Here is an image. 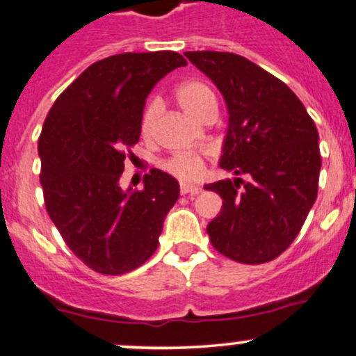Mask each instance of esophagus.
<instances>
[{"instance_id": "34e87169", "label": "esophagus", "mask_w": 356, "mask_h": 356, "mask_svg": "<svg viewBox=\"0 0 356 356\" xmlns=\"http://www.w3.org/2000/svg\"><path fill=\"white\" fill-rule=\"evenodd\" d=\"M201 193V187L187 184V182H181V194H199Z\"/></svg>"}]
</instances>
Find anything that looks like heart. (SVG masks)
Here are the masks:
<instances>
[{"instance_id": "b5f03b06", "label": "heart", "mask_w": 356, "mask_h": 356, "mask_svg": "<svg viewBox=\"0 0 356 356\" xmlns=\"http://www.w3.org/2000/svg\"><path fill=\"white\" fill-rule=\"evenodd\" d=\"M175 99H177L179 106H181L189 116L199 120L202 113L211 106H216V97L214 92L211 91L209 86H206L201 81H186V83L179 84L175 89ZM159 103L152 101L143 109L142 121H140V128L142 134L147 135L154 127V121L157 118ZM202 160L194 154H177L174 157L167 159L163 162V169L170 172L175 177L182 179V181H193L202 174Z\"/></svg>"}]
</instances>
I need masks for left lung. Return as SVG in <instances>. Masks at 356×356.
<instances>
[{"label": "left lung", "instance_id": "1", "mask_svg": "<svg viewBox=\"0 0 356 356\" xmlns=\"http://www.w3.org/2000/svg\"><path fill=\"white\" fill-rule=\"evenodd\" d=\"M184 56L220 89L228 109L220 167L236 177L204 186L222 199L206 228L211 243L240 264L270 261L294 241L318 196L314 121L287 84L248 58L211 50Z\"/></svg>", "mask_w": 356, "mask_h": 356}]
</instances>
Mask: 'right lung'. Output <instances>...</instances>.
Wrapping results in <instances>:
<instances>
[{
	"mask_svg": "<svg viewBox=\"0 0 356 356\" xmlns=\"http://www.w3.org/2000/svg\"><path fill=\"white\" fill-rule=\"evenodd\" d=\"M187 65L181 54L128 52L97 60L57 97L38 155L45 208L65 245L104 275L135 270L154 255L179 182L152 169L143 189H121L127 148L138 142L154 86ZM131 155V152H130Z\"/></svg>",
	"mask_w": 356,
	"mask_h": 356,
	"instance_id": "obj_1",
	"label": "right lung"
}]
</instances>
